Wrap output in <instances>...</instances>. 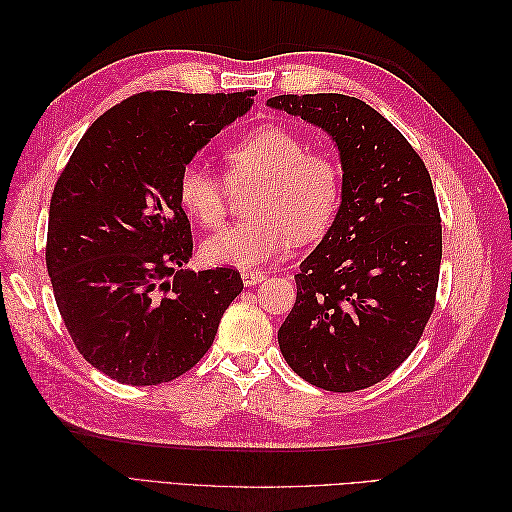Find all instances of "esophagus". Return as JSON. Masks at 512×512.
<instances>
[{"label": "esophagus", "instance_id": "34e87169", "mask_svg": "<svg viewBox=\"0 0 512 512\" xmlns=\"http://www.w3.org/2000/svg\"><path fill=\"white\" fill-rule=\"evenodd\" d=\"M265 277H267V273L260 271V269H243L241 271V280H243L245 286H254V284L265 280Z\"/></svg>", "mask_w": 512, "mask_h": 512}]
</instances>
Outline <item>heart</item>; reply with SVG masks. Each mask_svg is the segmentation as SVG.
<instances>
[{"label":"heart","mask_w":512,"mask_h":512,"mask_svg":"<svg viewBox=\"0 0 512 512\" xmlns=\"http://www.w3.org/2000/svg\"><path fill=\"white\" fill-rule=\"evenodd\" d=\"M226 183L232 190L254 185L247 200L252 218L226 226L203 243L211 265L254 267L282 254L290 241L322 237L342 203V166L329 151L286 126H258L224 153ZM183 211L200 226H222L228 188L200 164H185L177 177Z\"/></svg>","instance_id":"obj_1"}]
</instances>
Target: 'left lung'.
I'll return each instance as SVG.
<instances>
[{
  "instance_id": "left-lung-1",
  "label": "left lung",
  "mask_w": 512,
  "mask_h": 512,
  "mask_svg": "<svg viewBox=\"0 0 512 512\" xmlns=\"http://www.w3.org/2000/svg\"><path fill=\"white\" fill-rule=\"evenodd\" d=\"M267 104L329 132L344 168L335 222L294 275L280 350L324 391L367 389L408 359L436 307L442 220L429 170L363 100L288 94Z\"/></svg>"
}]
</instances>
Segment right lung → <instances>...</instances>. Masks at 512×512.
Returning a JSON list of instances; mask_svg holds the SVG:
<instances>
[{"label": "right lung", "instance_id": "add662e5", "mask_svg": "<svg viewBox=\"0 0 512 512\" xmlns=\"http://www.w3.org/2000/svg\"><path fill=\"white\" fill-rule=\"evenodd\" d=\"M254 96L143 91L91 123L61 170L46 271L76 350L108 378L151 386L190 371L243 290L237 269H179L192 228L177 177Z\"/></svg>", "mask_w": 512, "mask_h": 512}]
</instances>
